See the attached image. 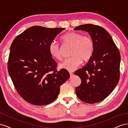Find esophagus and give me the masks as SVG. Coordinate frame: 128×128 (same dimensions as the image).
Returning <instances> with one entry per match:
<instances>
[{
    "label": "esophagus",
    "instance_id": "esophagus-1",
    "mask_svg": "<svg viewBox=\"0 0 128 128\" xmlns=\"http://www.w3.org/2000/svg\"><path fill=\"white\" fill-rule=\"evenodd\" d=\"M69 74H70V76L72 77L73 75V73L72 72H69Z\"/></svg>",
    "mask_w": 128,
    "mask_h": 128
}]
</instances>
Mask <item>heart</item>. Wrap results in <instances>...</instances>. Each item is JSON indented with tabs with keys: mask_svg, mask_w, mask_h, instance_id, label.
<instances>
[{
	"mask_svg": "<svg viewBox=\"0 0 128 128\" xmlns=\"http://www.w3.org/2000/svg\"><path fill=\"white\" fill-rule=\"evenodd\" d=\"M62 43L70 45L72 47L69 54L72 56L60 63L59 67L68 71H74L78 67L82 61H87L91 58L94 51V42L92 38L88 35H82L77 32H69L61 38ZM50 55L57 60L61 59L60 45L55 42H52L48 46Z\"/></svg>",
	"mask_w": 128,
	"mask_h": 128,
	"instance_id": "obj_1",
	"label": "heart"
}]
</instances>
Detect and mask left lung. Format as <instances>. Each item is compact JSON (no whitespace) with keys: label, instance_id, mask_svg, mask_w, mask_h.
<instances>
[{"label":"left lung","instance_id":"left-lung-1","mask_svg":"<svg viewBox=\"0 0 128 128\" xmlns=\"http://www.w3.org/2000/svg\"><path fill=\"white\" fill-rule=\"evenodd\" d=\"M74 30L88 32L94 46L88 64L75 72L82 80L76 88V95L86 103L100 102L111 94L119 81L120 51L110 34L102 26L86 24Z\"/></svg>","mask_w":128,"mask_h":128}]
</instances>
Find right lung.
Returning a JSON list of instances; mask_svg holds the SVG:
<instances>
[{
	"label": "right lung",
	"mask_w": 128,
	"mask_h": 128,
	"mask_svg": "<svg viewBox=\"0 0 128 128\" xmlns=\"http://www.w3.org/2000/svg\"><path fill=\"white\" fill-rule=\"evenodd\" d=\"M65 28L33 26L15 38L11 44L7 68L18 94L37 106L52 102L60 86L69 77L50 55V44Z\"/></svg>",
	"instance_id": "1"
}]
</instances>
